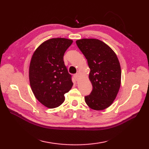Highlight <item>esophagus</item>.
Segmentation results:
<instances>
[{
    "mask_svg": "<svg viewBox=\"0 0 149 149\" xmlns=\"http://www.w3.org/2000/svg\"><path fill=\"white\" fill-rule=\"evenodd\" d=\"M74 77L75 79H76V81H78L79 80V74H76L74 75Z\"/></svg>",
    "mask_w": 149,
    "mask_h": 149,
    "instance_id": "1",
    "label": "esophagus"
}]
</instances>
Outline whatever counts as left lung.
<instances>
[{
  "instance_id": "left-lung-1",
  "label": "left lung",
  "mask_w": 149,
  "mask_h": 149,
  "mask_svg": "<svg viewBox=\"0 0 149 149\" xmlns=\"http://www.w3.org/2000/svg\"><path fill=\"white\" fill-rule=\"evenodd\" d=\"M76 44L90 68L89 78L93 90L85 96V102L92 109H105L115 100L121 84L118 59L115 52L99 40H78Z\"/></svg>"
}]
</instances>
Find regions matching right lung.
Segmentation results:
<instances>
[{
	"label": "right lung",
	"instance_id": "1",
	"mask_svg": "<svg viewBox=\"0 0 149 149\" xmlns=\"http://www.w3.org/2000/svg\"><path fill=\"white\" fill-rule=\"evenodd\" d=\"M72 42L61 38L48 40L38 47L31 58V89L38 100L49 108L62 104L64 95L73 86L72 75L63 61L64 54Z\"/></svg>",
	"mask_w": 149,
	"mask_h": 149
}]
</instances>
